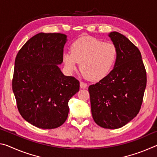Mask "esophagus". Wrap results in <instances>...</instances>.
<instances>
[{"label": "esophagus", "mask_w": 157, "mask_h": 157, "mask_svg": "<svg viewBox=\"0 0 157 157\" xmlns=\"http://www.w3.org/2000/svg\"><path fill=\"white\" fill-rule=\"evenodd\" d=\"M87 87V84L83 82H80V88L81 89H86Z\"/></svg>", "instance_id": "1"}]
</instances>
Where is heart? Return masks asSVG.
Returning a JSON list of instances; mask_svg holds the SVG:
<instances>
[{
    "instance_id": "b5f03b06",
    "label": "heart",
    "mask_w": 157,
    "mask_h": 157,
    "mask_svg": "<svg viewBox=\"0 0 157 157\" xmlns=\"http://www.w3.org/2000/svg\"><path fill=\"white\" fill-rule=\"evenodd\" d=\"M118 56L116 46L92 36H83L73 42L71 52L63 54V59L70 71H75L78 63L86 78L98 81L112 70Z\"/></svg>"
}]
</instances>
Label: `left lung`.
I'll use <instances>...</instances> for the list:
<instances>
[{
	"label": "left lung",
	"instance_id": "1",
	"mask_svg": "<svg viewBox=\"0 0 157 157\" xmlns=\"http://www.w3.org/2000/svg\"><path fill=\"white\" fill-rule=\"evenodd\" d=\"M109 36L118 56L113 70L89 92L92 116L95 123L106 129L122 127L136 117L141 107L147 75L139 48L117 32Z\"/></svg>",
	"mask_w": 157,
	"mask_h": 157
}]
</instances>
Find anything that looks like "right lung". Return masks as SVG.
Returning a JSON list of instances; mask_svg holds the SVG:
<instances>
[{"mask_svg": "<svg viewBox=\"0 0 157 157\" xmlns=\"http://www.w3.org/2000/svg\"><path fill=\"white\" fill-rule=\"evenodd\" d=\"M66 41L63 34L39 33L16 57L12 90L18 110L39 128L55 129L64 123L68 101L79 91V82L63 75L57 66L63 62Z\"/></svg>", "mask_w": 157, "mask_h": 157, "instance_id": "add662e5", "label": "right lung"}]
</instances>
